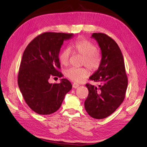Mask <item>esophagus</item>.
Masks as SVG:
<instances>
[{"instance_id":"34e87169","label":"esophagus","mask_w":147,"mask_h":147,"mask_svg":"<svg viewBox=\"0 0 147 147\" xmlns=\"http://www.w3.org/2000/svg\"><path fill=\"white\" fill-rule=\"evenodd\" d=\"M79 86H80V85H79V84H78V83H77L74 82V83H73L72 87H73L74 88H78Z\"/></svg>"}]
</instances>
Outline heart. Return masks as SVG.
Returning a JSON list of instances; mask_svg holds the SVG:
<instances>
[{
	"mask_svg": "<svg viewBox=\"0 0 147 147\" xmlns=\"http://www.w3.org/2000/svg\"><path fill=\"white\" fill-rule=\"evenodd\" d=\"M70 48L77 54L82 56L81 64L85 65L92 70L99 68L102 63L100 53L97 50V47L90 41L80 39L72 44ZM70 51L69 48L62 50L59 55V61L62 65L69 64ZM65 74L71 80L77 83L83 82L89 75V69L86 67H71L65 70Z\"/></svg>",
	"mask_w": 147,
	"mask_h": 147,
	"instance_id": "b5f03b06",
	"label": "heart"
}]
</instances>
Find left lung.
Segmentation results:
<instances>
[{
  "label": "left lung",
  "instance_id": "obj_1",
  "mask_svg": "<svg viewBox=\"0 0 147 147\" xmlns=\"http://www.w3.org/2000/svg\"><path fill=\"white\" fill-rule=\"evenodd\" d=\"M102 53L99 68L90 77L98 86L86 84L89 94L84 108L92 118L103 119L112 114L122 104L126 95L127 77L122 53L113 39L103 33H93Z\"/></svg>",
  "mask_w": 147,
  "mask_h": 147
}]
</instances>
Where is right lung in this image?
I'll return each instance as SVG.
<instances>
[{
  "instance_id": "right-lung-1",
  "label": "right lung",
  "mask_w": 147,
  "mask_h": 147,
  "mask_svg": "<svg viewBox=\"0 0 147 147\" xmlns=\"http://www.w3.org/2000/svg\"><path fill=\"white\" fill-rule=\"evenodd\" d=\"M73 34L45 32L38 35L26 48L22 57L18 83L29 107L39 115H50L58 110L65 94L72 88L67 79L50 83L52 77H62L59 53L64 40Z\"/></svg>"
}]
</instances>
